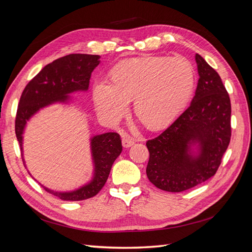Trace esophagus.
Masks as SVG:
<instances>
[{
    "mask_svg": "<svg viewBox=\"0 0 252 252\" xmlns=\"http://www.w3.org/2000/svg\"><path fill=\"white\" fill-rule=\"evenodd\" d=\"M122 144H123V147L125 148H129L131 147L132 145L134 144V140L132 138H130L129 135H124L123 140H122Z\"/></svg>",
    "mask_w": 252,
    "mask_h": 252,
    "instance_id": "34e87169",
    "label": "esophagus"
}]
</instances>
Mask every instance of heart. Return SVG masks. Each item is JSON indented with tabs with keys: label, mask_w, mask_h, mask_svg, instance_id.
<instances>
[{
	"label": "heart",
	"mask_w": 252,
	"mask_h": 252,
	"mask_svg": "<svg viewBox=\"0 0 252 252\" xmlns=\"http://www.w3.org/2000/svg\"><path fill=\"white\" fill-rule=\"evenodd\" d=\"M111 82L97 81L93 98L100 116L116 123L134 100L135 116L149 129L169 125L184 108L194 85L193 68L183 58L148 56L112 68Z\"/></svg>",
	"instance_id": "1"
}]
</instances>
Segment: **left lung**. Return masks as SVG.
Returning <instances> with one entry per match:
<instances>
[{"mask_svg":"<svg viewBox=\"0 0 252 252\" xmlns=\"http://www.w3.org/2000/svg\"><path fill=\"white\" fill-rule=\"evenodd\" d=\"M199 81L189 107L147 141L146 173L156 187L181 192L216 174L231 136V105L219 73L195 55Z\"/></svg>","mask_w":252,"mask_h":252,"instance_id":"1","label":"left lung"}]
</instances>
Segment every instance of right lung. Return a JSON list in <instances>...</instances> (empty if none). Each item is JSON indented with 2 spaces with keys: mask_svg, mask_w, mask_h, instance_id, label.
<instances>
[{
  "mask_svg": "<svg viewBox=\"0 0 252 252\" xmlns=\"http://www.w3.org/2000/svg\"><path fill=\"white\" fill-rule=\"evenodd\" d=\"M100 56L82 53L65 56L45 66L27 84L21 95L16 118V134L25 166L23 157V134L27 122L50 105L69 104L72 102L70 94L87 91L91 72L100 64ZM90 151L94 171L91 180L85 185L71 191H56L42 185L44 189L63 201H82L97 194L108 179L113 162L122 152L120 135L116 132L93 135L90 138Z\"/></svg>",
  "mask_w": 252,
  "mask_h": 252,
  "instance_id": "right-lung-1",
  "label": "right lung"
}]
</instances>
